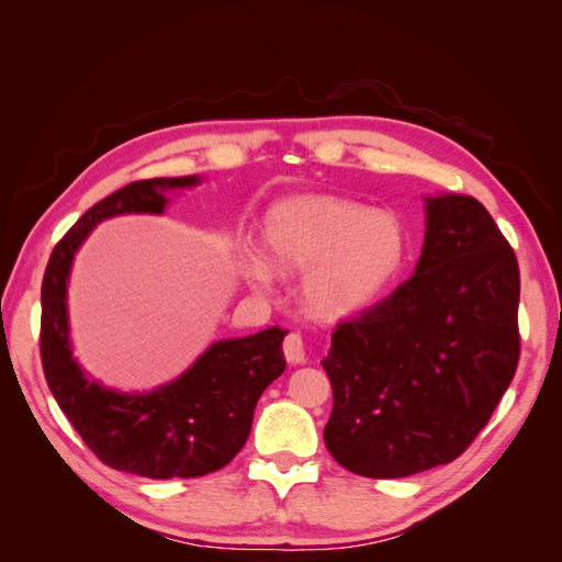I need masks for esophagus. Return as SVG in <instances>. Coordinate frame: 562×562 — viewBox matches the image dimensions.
Listing matches in <instances>:
<instances>
[{
	"instance_id": "esophagus-1",
	"label": "esophagus",
	"mask_w": 562,
	"mask_h": 562,
	"mask_svg": "<svg viewBox=\"0 0 562 562\" xmlns=\"http://www.w3.org/2000/svg\"><path fill=\"white\" fill-rule=\"evenodd\" d=\"M282 352H284V360H288L290 364H304L306 362V345H304L300 333H290V336L284 338Z\"/></svg>"
}]
</instances>
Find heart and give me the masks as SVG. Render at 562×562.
Listing matches in <instances>:
<instances>
[{
	"label": "heart",
	"instance_id": "b5f03b06",
	"mask_svg": "<svg viewBox=\"0 0 562 562\" xmlns=\"http://www.w3.org/2000/svg\"><path fill=\"white\" fill-rule=\"evenodd\" d=\"M262 244L274 266L306 270L302 302L308 314L324 321L372 308L398 282L411 256V234L398 214L338 195L274 202L262 220ZM246 278L266 288L270 270L250 256Z\"/></svg>",
	"mask_w": 562,
	"mask_h": 562
}]
</instances>
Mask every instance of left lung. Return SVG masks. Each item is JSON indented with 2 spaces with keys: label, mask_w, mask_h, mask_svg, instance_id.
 Returning a JSON list of instances; mask_svg holds the SVG:
<instances>
[{
  "label": "left lung",
  "mask_w": 562,
  "mask_h": 562,
  "mask_svg": "<svg viewBox=\"0 0 562 562\" xmlns=\"http://www.w3.org/2000/svg\"><path fill=\"white\" fill-rule=\"evenodd\" d=\"M519 266L471 195L425 198L413 278L338 324L324 362L330 457L364 479H405L469 449L519 362Z\"/></svg>",
  "instance_id": "obj_1"
}]
</instances>
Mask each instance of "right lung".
<instances>
[{"mask_svg": "<svg viewBox=\"0 0 562 562\" xmlns=\"http://www.w3.org/2000/svg\"><path fill=\"white\" fill-rule=\"evenodd\" d=\"M198 183L200 176L149 178L103 198L53 248L41 288V360L57 405L105 465L154 481L224 469L246 445L260 393L288 367V330L278 326L212 342L181 376L145 393L105 389L71 355L67 284L93 226L117 214H164L169 190Z\"/></svg>", "mask_w": 562, "mask_h": 562, "instance_id": "right-lung-1", "label": "right lung"}]
</instances>
